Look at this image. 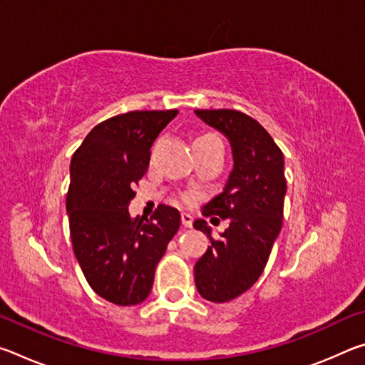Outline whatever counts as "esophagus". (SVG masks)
Listing matches in <instances>:
<instances>
[{"label":"esophagus","mask_w":365,"mask_h":365,"mask_svg":"<svg viewBox=\"0 0 365 365\" xmlns=\"http://www.w3.org/2000/svg\"><path fill=\"white\" fill-rule=\"evenodd\" d=\"M182 225L190 228L191 225H193V217H191V215L187 212H182Z\"/></svg>","instance_id":"esophagus-1"}]
</instances>
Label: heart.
Segmentation results:
<instances>
[{"label": "heart", "mask_w": 365, "mask_h": 365, "mask_svg": "<svg viewBox=\"0 0 365 365\" xmlns=\"http://www.w3.org/2000/svg\"><path fill=\"white\" fill-rule=\"evenodd\" d=\"M183 201H187V202H190V201H191V196H188V195H187V196H183Z\"/></svg>", "instance_id": "b5f03b06"}]
</instances>
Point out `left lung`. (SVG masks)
I'll use <instances>...</instances> for the list:
<instances>
[{
    "instance_id": "1",
    "label": "left lung",
    "mask_w": 365,
    "mask_h": 365,
    "mask_svg": "<svg viewBox=\"0 0 365 365\" xmlns=\"http://www.w3.org/2000/svg\"><path fill=\"white\" fill-rule=\"evenodd\" d=\"M195 114L224 133L233 153V170L224 191L202 207L207 217L228 219L230 225L215 240L206 220L193 224L211 242L195 264L197 293L207 301L227 302L255 285L269 261L282 228L285 163L274 138L245 113L196 109Z\"/></svg>"
}]
</instances>
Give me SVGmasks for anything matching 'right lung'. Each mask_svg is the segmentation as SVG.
<instances>
[{
  "label": "right lung",
  "mask_w": 365,
  "mask_h": 365,
  "mask_svg": "<svg viewBox=\"0 0 365 365\" xmlns=\"http://www.w3.org/2000/svg\"><path fill=\"white\" fill-rule=\"evenodd\" d=\"M177 114L132 110L110 117L86 135L71 160L66 207L73 255L93 292L117 306L148 298L156 265L180 228V212L165 205L150 219L128 214L154 140Z\"/></svg>",
  "instance_id": "add662e5"
}]
</instances>
